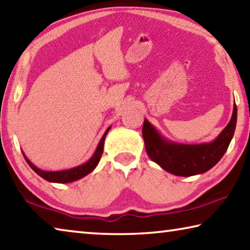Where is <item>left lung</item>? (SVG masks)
<instances>
[{"label": "left lung", "instance_id": "obj_1", "mask_svg": "<svg viewBox=\"0 0 250 250\" xmlns=\"http://www.w3.org/2000/svg\"><path fill=\"white\" fill-rule=\"evenodd\" d=\"M237 122V107L225 129L213 142L202 145H181L167 141L149 121L145 119L142 128L146 150L152 161L167 172L177 176H192L210 170L225 154L234 137Z\"/></svg>", "mask_w": 250, "mask_h": 250}]
</instances>
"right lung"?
Here are the masks:
<instances>
[{
    "label": "right lung",
    "instance_id": "obj_1",
    "mask_svg": "<svg viewBox=\"0 0 250 250\" xmlns=\"http://www.w3.org/2000/svg\"><path fill=\"white\" fill-rule=\"evenodd\" d=\"M109 130H110V128L105 130V132L104 133L103 138H101L99 145H98V146H97V149L95 151L94 155L91 156V159L88 160L86 163L82 164V166L76 167L74 168H69V170L43 171V170H41V168L34 166L31 161H29L26 156H25V154H23V155H24L25 160H26L27 164L33 168L34 172H36L37 174L43 177L44 180L48 181V182H54V183H69V182L77 181L79 179H82V177L88 175L90 172L95 170V167L97 166H98L100 158H101V155H103V152H104V138H105V135H107Z\"/></svg>",
    "mask_w": 250,
    "mask_h": 250
}]
</instances>
